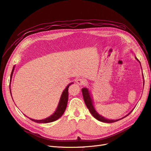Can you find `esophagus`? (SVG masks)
<instances>
[{
  "mask_svg": "<svg viewBox=\"0 0 151 151\" xmlns=\"http://www.w3.org/2000/svg\"><path fill=\"white\" fill-rule=\"evenodd\" d=\"M76 83L77 84L80 86H84L86 84V81L83 78H80L76 81Z\"/></svg>",
  "mask_w": 151,
  "mask_h": 151,
  "instance_id": "1",
  "label": "esophagus"
}]
</instances>
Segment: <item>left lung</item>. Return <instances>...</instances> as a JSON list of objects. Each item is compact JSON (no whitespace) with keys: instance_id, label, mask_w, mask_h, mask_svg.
<instances>
[{"instance_id":"obj_1","label":"left lung","mask_w":151,"mask_h":151,"mask_svg":"<svg viewBox=\"0 0 151 151\" xmlns=\"http://www.w3.org/2000/svg\"><path fill=\"white\" fill-rule=\"evenodd\" d=\"M135 58L137 59V60L140 63V61L138 60L137 58L136 57H135ZM140 66H141V65H140ZM142 77H143V79H144L143 73H142ZM143 85L144 86V82H143ZM82 92H83V98H84V102H85V104L86 105L87 108L89 109V110L90 113H91V115H92L96 118V119H97L98 120H99L100 122H104V123H108L115 122H117V121L120 120L121 119H123V118H125L127 115H129V114L131 112H130L129 114H128L127 115H126L125 116L120 118V119H117V120H109V119H107V118L103 117L101 115H100L96 111V109H95V108L94 106V104H93L94 101H93V98H92V96H91V93H90V91H89V89L88 88H83V89H82Z\"/></svg>"}]
</instances>
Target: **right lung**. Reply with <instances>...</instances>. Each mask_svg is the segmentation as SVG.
Instances as JSON below:
<instances>
[{"label":"right lung","instance_id":"add662e5","mask_svg":"<svg viewBox=\"0 0 151 151\" xmlns=\"http://www.w3.org/2000/svg\"><path fill=\"white\" fill-rule=\"evenodd\" d=\"M14 68H15V66H14L13 68H12V72H11V74L10 84H11V79H12V77L13 72H14ZM72 84H73V83L68 84L66 87V88L64 89V91H63L62 92V94L61 95V97H60V101H59V103H58V106L56 109L55 111L53 113V115H52L51 116H50L49 117L45 118V119H43V120H34V119H32V118H29V119L32 121L35 122H36V123H50V122H54V121L58 120L59 118H60L62 116L63 113L65 112V109L67 108V101H68V88H69V86ZM10 93H11V88H10ZM11 96H12V94H11Z\"/></svg>","mask_w":151,"mask_h":151}]
</instances>
